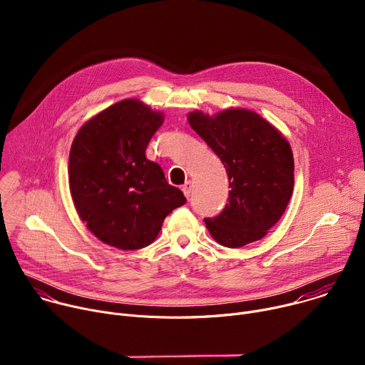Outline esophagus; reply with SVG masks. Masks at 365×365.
I'll return each instance as SVG.
<instances>
[{
    "label": "esophagus",
    "mask_w": 365,
    "mask_h": 365,
    "mask_svg": "<svg viewBox=\"0 0 365 365\" xmlns=\"http://www.w3.org/2000/svg\"><path fill=\"white\" fill-rule=\"evenodd\" d=\"M182 190H183V193H185V196L189 199V197H190V192H192V182L187 180V182L182 186Z\"/></svg>",
    "instance_id": "obj_1"
}]
</instances>
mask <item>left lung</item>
I'll use <instances>...</instances> for the list:
<instances>
[{"label":"left lung","instance_id":"1","mask_svg":"<svg viewBox=\"0 0 365 365\" xmlns=\"http://www.w3.org/2000/svg\"><path fill=\"white\" fill-rule=\"evenodd\" d=\"M190 127L221 159L230 179L228 203L206 228L222 245L238 248L262 240L282 218L293 193L294 162L286 138L247 110L215 117L189 114Z\"/></svg>","mask_w":365,"mask_h":365}]
</instances>
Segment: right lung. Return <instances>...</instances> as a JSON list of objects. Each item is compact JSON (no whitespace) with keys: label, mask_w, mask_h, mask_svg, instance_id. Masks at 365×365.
<instances>
[{"label":"right lung","mask_w":365,"mask_h":365,"mask_svg":"<svg viewBox=\"0 0 365 365\" xmlns=\"http://www.w3.org/2000/svg\"><path fill=\"white\" fill-rule=\"evenodd\" d=\"M163 115L137 99H124L91 118L69 154V186L81 220L108 245L147 247L165 218L186 203L145 148Z\"/></svg>","instance_id":"right-lung-1"}]
</instances>
